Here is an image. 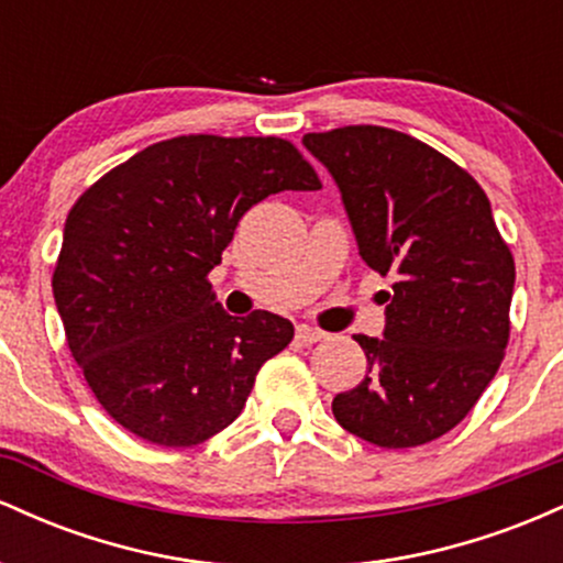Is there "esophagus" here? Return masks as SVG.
Returning <instances> with one entry per match:
<instances>
[{"label":"esophagus","instance_id":"esophagus-1","mask_svg":"<svg viewBox=\"0 0 563 563\" xmlns=\"http://www.w3.org/2000/svg\"><path fill=\"white\" fill-rule=\"evenodd\" d=\"M322 335H325V333L318 331V328H309V325H299V328H296V341H299L301 346L318 344Z\"/></svg>","mask_w":563,"mask_h":563}]
</instances>
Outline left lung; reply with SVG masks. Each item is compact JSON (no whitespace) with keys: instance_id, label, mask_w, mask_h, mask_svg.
Returning a JSON list of instances; mask_svg holds the SVG:
<instances>
[{"instance_id":"8db88e82","label":"left lung","mask_w":563,"mask_h":563,"mask_svg":"<svg viewBox=\"0 0 563 563\" xmlns=\"http://www.w3.org/2000/svg\"><path fill=\"white\" fill-rule=\"evenodd\" d=\"M341 192L360 256L394 275L384 339L354 335L365 380L335 394L349 434L386 450L448 434L487 389L508 344L516 267L476 179L386 126L303 134Z\"/></svg>"}]
</instances>
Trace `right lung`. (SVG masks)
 Instances as JSON below:
<instances>
[{
	"label": "right lung",
	"mask_w": 563,
	"mask_h": 563,
	"mask_svg": "<svg viewBox=\"0 0 563 563\" xmlns=\"http://www.w3.org/2000/svg\"><path fill=\"white\" fill-rule=\"evenodd\" d=\"M280 190H320L290 142L190 134L134 153L74 203L55 307L89 389L126 431L164 448L214 437L290 344V320L232 318L206 280L245 211Z\"/></svg>",
	"instance_id": "add662e5"
}]
</instances>
